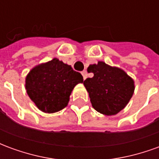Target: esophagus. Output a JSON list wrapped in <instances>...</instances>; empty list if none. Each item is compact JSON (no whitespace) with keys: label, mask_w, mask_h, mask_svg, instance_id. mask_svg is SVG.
Here are the masks:
<instances>
[{"label":"esophagus","mask_w":159,"mask_h":159,"mask_svg":"<svg viewBox=\"0 0 159 159\" xmlns=\"http://www.w3.org/2000/svg\"><path fill=\"white\" fill-rule=\"evenodd\" d=\"M82 75L83 76V79L85 80L87 78V76H88V73H87V70H83L82 71Z\"/></svg>","instance_id":"esophagus-1"}]
</instances>
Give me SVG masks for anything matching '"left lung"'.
I'll list each match as a JSON object with an SVG mask.
<instances>
[{
    "label": "left lung",
    "mask_w": 159,
    "mask_h": 159,
    "mask_svg": "<svg viewBox=\"0 0 159 159\" xmlns=\"http://www.w3.org/2000/svg\"><path fill=\"white\" fill-rule=\"evenodd\" d=\"M88 72L93 73V76L87 78L83 85L94 110L112 116L126 107L133 96L134 81L123 70L99 61L89 65Z\"/></svg>",
    "instance_id": "8db88e82"
}]
</instances>
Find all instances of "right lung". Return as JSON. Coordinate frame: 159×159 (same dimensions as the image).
<instances>
[{"label":"right lung","mask_w":159,"mask_h":159,"mask_svg":"<svg viewBox=\"0 0 159 159\" xmlns=\"http://www.w3.org/2000/svg\"><path fill=\"white\" fill-rule=\"evenodd\" d=\"M83 76L57 58L37 65L25 77V89L36 107L45 113L59 111L69 103L73 89Z\"/></svg>","instance_id":"right-lung-1"}]
</instances>
